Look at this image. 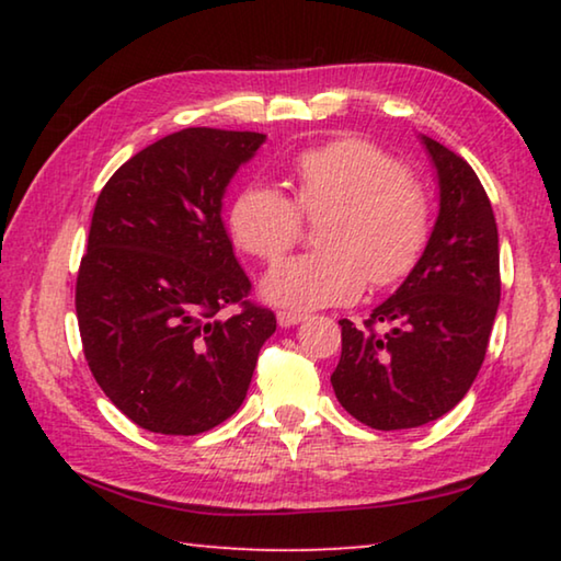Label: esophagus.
Masks as SVG:
<instances>
[{
	"label": "esophagus",
	"instance_id": "obj_1",
	"mask_svg": "<svg viewBox=\"0 0 561 561\" xmlns=\"http://www.w3.org/2000/svg\"><path fill=\"white\" fill-rule=\"evenodd\" d=\"M304 319H307V314H297V311H279V314H277V321H279L282 329L297 327V324H301Z\"/></svg>",
	"mask_w": 561,
	"mask_h": 561
}]
</instances>
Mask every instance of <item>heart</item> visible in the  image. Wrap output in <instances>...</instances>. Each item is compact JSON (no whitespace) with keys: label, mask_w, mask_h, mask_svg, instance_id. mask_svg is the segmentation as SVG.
Listing matches in <instances>:
<instances>
[{"label":"heart","mask_w":561,"mask_h":561,"mask_svg":"<svg viewBox=\"0 0 561 561\" xmlns=\"http://www.w3.org/2000/svg\"><path fill=\"white\" fill-rule=\"evenodd\" d=\"M294 201L267 183L244 185L230 205V232L240 250L277 262L301 234V215L321 222V252L274 267L264 299L309 311L356 301L366 289L393 287L421 260L431 234V207L408 170L366 140L341 138L291 160Z\"/></svg>","instance_id":"heart-1"}]
</instances>
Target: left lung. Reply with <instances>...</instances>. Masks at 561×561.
Listing matches in <instances>:
<instances>
[{
    "label": "left lung",
    "mask_w": 561,
    "mask_h": 561,
    "mask_svg": "<svg viewBox=\"0 0 561 561\" xmlns=\"http://www.w3.org/2000/svg\"><path fill=\"white\" fill-rule=\"evenodd\" d=\"M421 144L438 178L428 244L366 329L339 321L331 386L339 403L376 431L417 428L462 401L485 360L500 304V242L485 187L438 140L421 133Z\"/></svg>",
    "instance_id": "8db88e82"
}]
</instances>
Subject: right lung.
Segmentation results:
<instances>
[{"label":"right lung","mask_w":561,"mask_h":561,"mask_svg":"<svg viewBox=\"0 0 561 561\" xmlns=\"http://www.w3.org/2000/svg\"><path fill=\"white\" fill-rule=\"evenodd\" d=\"M262 133L183 128L126 160L93 207L76 279L89 368L150 433L197 435L242 405L277 319L244 301L250 279L222 222L237 170ZM242 302L220 320L216 311Z\"/></svg>","instance_id":"obj_1"}]
</instances>
